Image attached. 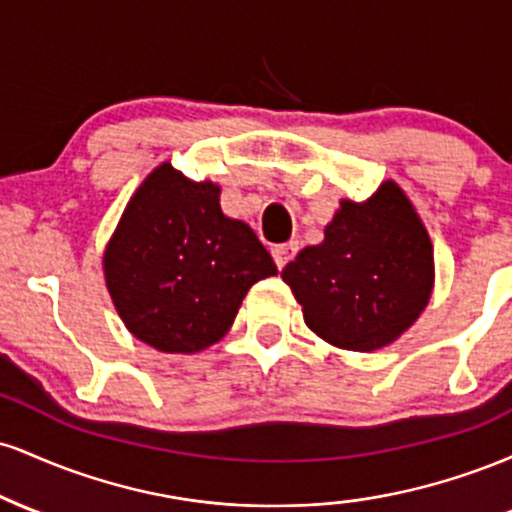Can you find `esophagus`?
I'll use <instances>...</instances> for the list:
<instances>
[{"label":"esophagus","instance_id":"obj_1","mask_svg":"<svg viewBox=\"0 0 512 512\" xmlns=\"http://www.w3.org/2000/svg\"><path fill=\"white\" fill-rule=\"evenodd\" d=\"M296 252H298V243H281V245H274L272 248V255H274V262H276V267L279 269H284L286 264H289L293 257H296Z\"/></svg>","mask_w":512,"mask_h":512}]
</instances>
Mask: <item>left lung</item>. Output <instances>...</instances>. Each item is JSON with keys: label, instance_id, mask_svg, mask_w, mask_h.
Wrapping results in <instances>:
<instances>
[{"label": "left lung", "instance_id": "1", "mask_svg": "<svg viewBox=\"0 0 512 512\" xmlns=\"http://www.w3.org/2000/svg\"><path fill=\"white\" fill-rule=\"evenodd\" d=\"M281 279L317 337L375 351L397 342L431 301L433 245L411 199L385 180L366 202L342 199L325 240L298 252Z\"/></svg>", "mask_w": 512, "mask_h": 512}]
</instances>
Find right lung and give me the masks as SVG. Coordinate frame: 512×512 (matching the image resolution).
<instances>
[{
  "label": "right lung",
  "mask_w": 512,
  "mask_h": 512,
  "mask_svg": "<svg viewBox=\"0 0 512 512\" xmlns=\"http://www.w3.org/2000/svg\"><path fill=\"white\" fill-rule=\"evenodd\" d=\"M221 187L161 163L129 197L103 252L117 315L163 354H197L231 330L252 284L276 264L248 223L221 211Z\"/></svg>",
  "instance_id": "add662e5"
}]
</instances>
